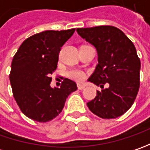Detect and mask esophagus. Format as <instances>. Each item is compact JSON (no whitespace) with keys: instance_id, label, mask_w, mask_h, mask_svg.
<instances>
[{"instance_id":"obj_1","label":"esophagus","mask_w":150,"mask_h":150,"mask_svg":"<svg viewBox=\"0 0 150 150\" xmlns=\"http://www.w3.org/2000/svg\"><path fill=\"white\" fill-rule=\"evenodd\" d=\"M77 87H78V88L79 90H83L84 88H85V86H84V85H82V84H78Z\"/></svg>"}]
</instances>
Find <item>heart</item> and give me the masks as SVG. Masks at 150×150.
Here are the masks:
<instances>
[{
    "label": "heart",
    "instance_id": "b5f03b06",
    "mask_svg": "<svg viewBox=\"0 0 150 150\" xmlns=\"http://www.w3.org/2000/svg\"><path fill=\"white\" fill-rule=\"evenodd\" d=\"M67 75L68 78L71 79H73L77 82H81L84 80V78L86 77V74L83 71L79 70V69H71L68 72H67Z\"/></svg>",
    "mask_w": 150,
    "mask_h": 150
}]
</instances>
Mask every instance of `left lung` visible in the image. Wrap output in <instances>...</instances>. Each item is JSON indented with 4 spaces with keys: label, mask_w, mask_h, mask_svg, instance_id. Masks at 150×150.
<instances>
[{
    "label": "left lung",
    "mask_w": 150,
    "mask_h": 150,
    "mask_svg": "<svg viewBox=\"0 0 150 150\" xmlns=\"http://www.w3.org/2000/svg\"><path fill=\"white\" fill-rule=\"evenodd\" d=\"M77 32L98 55V64L88 81L103 89L87 105L100 118H118L131 108L139 89L140 60L135 47L115 26L78 28ZM105 83L109 88L103 89Z\"/></svg>",
    "instance_id": "left-lung-1"
}]
</instances>
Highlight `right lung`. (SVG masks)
<instances>
[{
    "instance_id": "obj_1",
    "label": "right lung",
    "mask_w": 150,
    "mask_h": 150,
    "mask_svg": "<svg viewBox=\"0 0 150 150\" xmlns=\"http://www.w3.org/2000/svg\"><path fill=\"white\" fill-rule=\"evenodd\" d=\"M74 32L75 28L35 34L21 43L13 57L9 75L12 93L21 111L32 120L46 123L56 118L68 95L78 89L68 78L60 88L50 87L61 47Z\"/></svg>"
}]
</instances>
